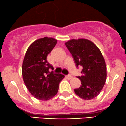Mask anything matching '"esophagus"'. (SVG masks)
Returning a JSON list of instances; mask_svg holds the SVG:
<instances>
[{
    "label": "esophagus",
    "instance_id": "esophagus-1",
    "mask_svg": "<svg viewBox=\"0 0 126 126\" xmlns=\"http://www.w3.org/2000/svg\"><path fill=\"white\" fill-rule=\"evenodd\" d=\"M66 77L67 79L70 80V79H71L72 78V75H66Z\"/></svg>",
    "mask_w": 126,
    "mask_h": 126
}]
</instances>
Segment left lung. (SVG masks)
Masks as SVG:
<instances>
[{
  "instance_id": "obj_1",
  "label": "left lung",
  "mask_w": 126,
  "mask_h": 126,
  "mask_svg": "<svg viewBox=\"0 0 126 126\" xmlns=\"http://www.w3.org/2000/svg\"><path fill=\"white\" fill-rule=\"evenodd\" d=\"M76 67L83 68L81 86L74 90L75 94L85 100L97 97L107 79V66L102 53L97 46L85 39H71L65 43Z\"/></svg>"
}]
</instances>
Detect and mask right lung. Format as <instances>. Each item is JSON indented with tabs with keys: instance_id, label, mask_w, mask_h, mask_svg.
Segmentation results:
<instances>
[{
	"instance_id": "add662e5",
	"label": "right lung",
	"mask_w": 126,
	"mask_h": 126,
	"mask_svg": "<svg viewBox=\"0 0 126 126\" xmlns=\"http://www.w3.org/2000/svg\"><path fill=\"white\" fill-rule=\"evenodd\" d=\"M52 37H45L33 42L26 52L22 67V74L26 87L36 98L47 101L58 92L59 84L65 76L50 72L53 66L47 57L57 44Z\"/></svg>"
}]
</instances>
